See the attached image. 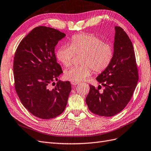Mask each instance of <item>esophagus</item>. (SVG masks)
Segmentation results:
<instances>
[{"label": "esophagus", "instance_id": "esophagus-1", "mask_svg": "<svg viewBox=\"0 0 151 151\" xmlns=\"http://www.w3.org/2000/svg\"><path fill=\"white\" fill-rule=\"evenodd\" d=\"M79 83V82H75V81H72V82H71V84L72 85H77V84H78Z\"/></svg>", "mask_w": 151, "mask_h": 151}]
</instances>
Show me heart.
<instances>
[{
  "label": "heart",
  "mask_w": 151,
  "mask_h": 151,
  "mask_svg": "<svg viewBox=\"0 0 151 151\" xmlns=\"http://www.w3.org/2000/svg\"><path fill=\"white\" fill-rule=\"evenodd\" d=\"M75 55H81L79 67H73L64 72L68 81L81 82L92 74L101 73L111 65L114 57V48L103 39L91 34H79L71 38L69 46L60 47L56 57L65 67H69Z\"/></svg>",
  "instance_id": "obj_1"
}]
</instances>
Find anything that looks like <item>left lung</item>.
Listing matches in <instances>:
<instances>
[{"label": "left lung", "instance_id": "1", "mask_svg": "<svg viewBox=\"0 0 151 151\" xmlns=\"http://www.w3.org/2000/svg\"><path fill=\"white\" fill-rule=\"evenodd\" d=\"M104 86L89 85L86 102L89 111L100 116H115L124 109L131 100L138 81V69L131 40L120 27H115L114 57L109 67L96 77Z\"/></svg>", "mask_w": 151, "mask_h": 151}]
</instances>
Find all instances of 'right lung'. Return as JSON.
<instances>
[{
  "instance_id": "obj_1",
  "label": "right lung",
  "mask_w": 151,
  "mask_h": 151,
  "mask_svg": "<svg viewBox=\"0 0 151 151\" xmlns=\"http://www.w3.org/2000/svg\"><path fill=\"white\" fill-rule=\"evenodd\" d=\"M65 35L55 28L37 27L22 40L15 52L13 73L16 93L24 107L40 119L60 115L71 91L69 81H58L63 71L55 54L56 44ZM51 84L55 85L54 88H50Z\"/></svg>"
}]
</instances>
